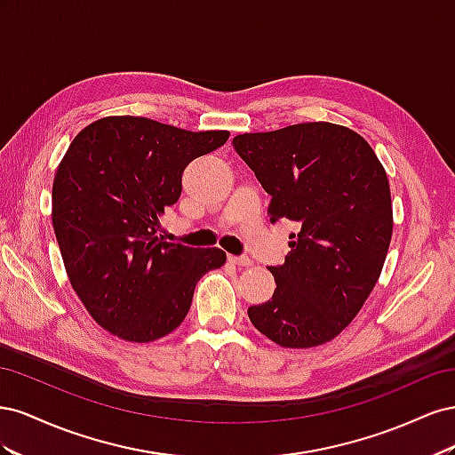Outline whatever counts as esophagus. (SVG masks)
<instances>
[{
  "mask_svg": "<svg viewBox=\"0 0 455 455\" xmlns=\"http://www.w3.org/2000/svg\"><path fill=\"white\" fill-rule=\"evenodd\" d=\"M229 264L233 266H241V267H251L252 266V259L246 258V256H229Z\"/></svg>",
  "mask_w": 455,
  "mask_h": 455,
  "instance_id": "obj_1",
  "label": "esophagus"
}]
</instances>
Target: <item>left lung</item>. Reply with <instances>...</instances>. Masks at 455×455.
I'll use <instances>...</instances> for the list:
<instances>
[{
	"label": "left lung",
	"mask_w": 455,
	"mask_h": 455,
	"mask_svg": "<svg viewBox=\"0 0 455 455\" xmlns=\"http://www.w3.org/2000/svg\"><path fill=\"white\" fill-rule=\"evenodd\" d=\"M271 196L269 220H292L291 252L269 267L275 292L249 307L251 323L281 347L334 339L376 286L393 235L387 174L355 131L315 121L233 139Z\"/></svg>",
	"instance_id": "8db88e82"
}]
</instances>
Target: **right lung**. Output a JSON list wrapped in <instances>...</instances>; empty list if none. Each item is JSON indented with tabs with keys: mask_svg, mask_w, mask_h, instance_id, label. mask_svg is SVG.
<instances>
[{
	"mask_svg": "<svg viewBox=\"0 0 455 455\" xmlns=\"http://www.w3.org/2000/svg\"><path fill=\"white\" fill-rule=\"evenodd\" d=\"M228 139L112 116L68 148L52 182L54 235L81 304L109 334L134 343L171 334L197 281L226 264L224 251L167 243L157 229L182 194L184 169Z\"/></svg>",
	"mask_w": 455,
	"mask_h": 455,
	"instance_id": "1",
	"label": "right lung"
}]
</instances>
